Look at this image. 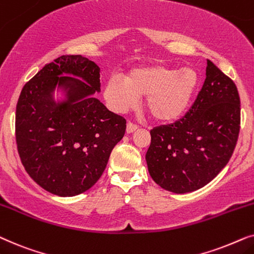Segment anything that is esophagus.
I'll return each instance as SVG.
<instances>
[{"label": "esophagus", "mask_w": 254, "mask_h": 254, "mask_svg": "<svg viewBox=\"0 0 254 254\" xmlns=\"http://www.w3.org/2000/svg\"><path fill=\"white\" fill-rule=\"evenodd\" d=\"M137 129H138V125L137 124H134L133 122H130V121L127 122V133H132Z\"/></svg>", "instance_id": "obj_1"}]
</instances>
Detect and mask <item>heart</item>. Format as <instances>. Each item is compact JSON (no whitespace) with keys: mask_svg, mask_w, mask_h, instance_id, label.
Wrapping results in <instances>:
<instances>
[{"mask_svg":"<svg viewBox=\"0 0 254 254\" xmlns=\"http://www.w3.org/2000/svg\"><path fill=\"white\" fill-rule=\"evenodd\" d=\"M194 69L178 70L164 65L134 68L127 76H113L107 81L104 97L114 111L124 113L136 106L138 97H145V107L152 118L174 121L187 110L197 88Z\"/></svg>","mask_w":254,"mask_h":254,"instance_id":"1","label":"heart"}]
</instances>
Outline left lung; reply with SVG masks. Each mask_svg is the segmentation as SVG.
Returning <instances> with one entry per match:
<instances>
[{
	"label": "left lung",
	"instance_id": "left-lung-1",
	"mask_svg": "<svg viewBox=\"0 0 254 254\" xmlns=\"http://www.w3.org/2000/svg\"><path fill=\"white\" fill-rule=\"evenodd\" d=\"M203 87L184 117L150 131L148 173L166 190L184 194L209 184L228 164L241 129L237 87L207 59Z\"/></svg>",
	"mask_w": 254,
	"mask_h": 254
}]
</instances>
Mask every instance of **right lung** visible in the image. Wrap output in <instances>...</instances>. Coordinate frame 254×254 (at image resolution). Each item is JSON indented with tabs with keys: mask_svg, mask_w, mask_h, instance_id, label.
<instances>
[{
	"mask_svg": "<svg viewBox=\"0 0 254 254\" xmlns=\"http://www.w3.org/2000/svg\"><path fill=\"white\" fill-rule=\"evenodd\" d=\"M57 85L67 90L56 104ZM100 67L80 54L46 64L23 87L16 107V144L36 184L58 196H75L96 184L127 129L124 117L93 97Z\"/></svg>",
	"mask_w": 254,
	"mask_h": 254,
	"instance_id": "right-lung-1",
	"label": "right lung"
}]
</instances>
